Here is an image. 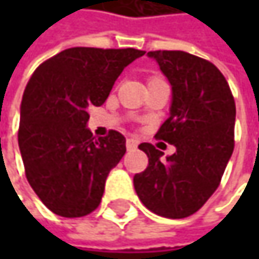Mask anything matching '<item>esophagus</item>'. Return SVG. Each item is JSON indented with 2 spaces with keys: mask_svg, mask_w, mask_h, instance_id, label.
<instances>
[{
  "mask_svg": "<svg viewBox=\"0 0 259 259\" xmlns=\"http://www.w3.org/2000/svg\"><path fill=\"white\" fill-rule=\"evenodd\" d=\"M136 147H138V142H136L135 139L129 138V139L126 141V148H127V150H135Z\"/></svg>",
  "mask_w": 259,
  "mask_h": 259,
  "instance_id": "obj_1",
  "label": "esophagus"
}]
</instances>
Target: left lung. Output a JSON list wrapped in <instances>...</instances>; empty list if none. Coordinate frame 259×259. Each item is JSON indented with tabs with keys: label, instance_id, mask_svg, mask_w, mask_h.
I'll use <instances>...</instances> for the list:
<instances>
[{
	"label": "left lung",
	"instance_id": "8db88e82",
	"mask_svg": "<svg viewBox=\"0 0 259 259\" xmlns=\"http://www.w3.org/2000/svg\"><path fill=\"white\" fill-rule=\"evenodd\" d=\"M171 83L169 117L157 138L172 144L163 153L141 144L148 166L133 177L135 190L153 213L181 219L196 213L218 189L234 150L235 103L230 85L207 60L183 51L147 54Z\"/></svg>",
	"mask_w": 259,
	"mask_h": 259
}]
</instances>
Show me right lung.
<instances>
[{
    "label": "right lung",
    "mask_w": 259,
    "mask_h": 259,
    "mask_svg": "<svg viewBox=\"0 0 259 259\" xmlns=\"http://www.w3.org/2000/svg\"><path fill=\"white\" fill-rule=\"evenodd\" d=\"M144 54L70 48L32 73L18 142L26 180L52 213L82 218L99 207L108 174L126 153V138L115 130L94 138L88 108L103 105L124 67Z\"/></svg>",
    "instance_id": "1"
}]
</instances>
